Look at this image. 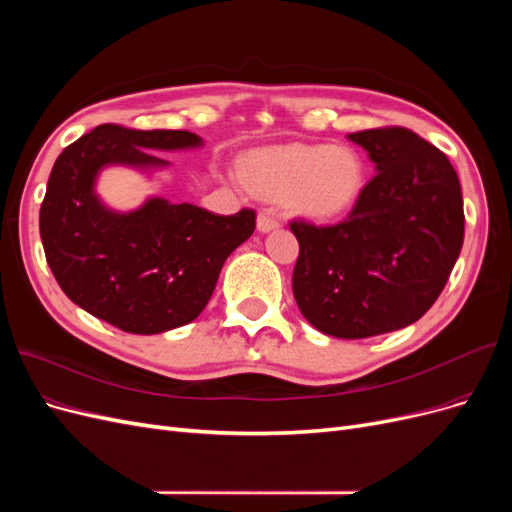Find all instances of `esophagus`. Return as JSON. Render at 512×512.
I'll return each instance as SVG.
<instances>
[{
    "label": "esophagus",
    "mask_w": 512,
    "mask_h": 512,
    "mask_svg": "<svg viewBox=\"0 0 512 512\" xmlns=\"http://www.w3.org/2000/svg\"><path fill=\"white\" fill-rule=\"evenodd\" d=\"M280 226H282V220H280V215H277L275 211L262 209L258 213V230L269 232V230H275V228H280Z\"/></svg>",
    "instance_id": "1"
}]
</instances>
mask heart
I'll use <instances>...</instances> for the list:
<instances>
[{"label":"heart","instance_id":"obj_1","mask_svg":"<svg viewBox=\"0 0 512 512\" xmlns=\"http://www.w3.org/2000/svg\"><path fill=\"white\" fill-rule=\"evenodd\" d=\"M243 183L254 194L288 200L309 218H335L359 200L365 164L342 145H282L250 151L241 162Z\"/></svg>","mask_w":512,"mask_h":512}]
</instances>
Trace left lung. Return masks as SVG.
<instances>
[{"instance_id": "8db88e82", "label": "left lung", "mask_w": 512, "mask_h": 512, "mask_svg": "<svg viewBox=\"0 0 512 512\" xmlns=\"http://www.w3.org/2000/svg\"><path fill=\"white\" fill-rule=\"evenodd\" d=\"M378 173L348 218L292 220L299 258L292 292L322 333L363 339L404 329L436 303L463 245V198L453 164L401 126L354 132Z\"/></svg>"}]
</instances>
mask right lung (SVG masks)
Segmentation results:
<instances>
[{"instance_id": "obj_1", "label": "right lung", "mask_w": 512, "mask_h": 512, "mask_svg": "<svg viewBox=\"0 0 512 512\" xmlns=\"http://www.w3.org/2000/svg\"><path fill=\"white\" fill-rule=\"evenodd\" d=\"M196 145L200 138L185 130L102 123L59 153L40 207V237L72 303L136 335L183 327L203 312L226 258L254 232L256 211L215 215L151 198L138 211L113 213L94 194L104 164L164 166L147 149Z\"/></svg>"}]
</instances>
